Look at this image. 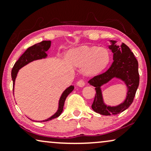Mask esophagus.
Instances as JSON below:
<instances>
[{"instance_id": "1", "label": "esophagus", "mask_w": 151, "mask_h": 151, "mask_svg": "<svg viewBox=\"0 0 151 151\" xmlns=\"http://www.w3.org/2000/svg\"><path fill=\"white\" fill-rule=\"evenodd\" d=\"M85 84H86V83H85V81H83V80H80V81H78L77 83V86L79 87H81V88L84 86Z\"/></svg>"}]
</instances>
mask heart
Listing matches in <instances>:
<instances>
[{"label": "heart", "instance_id": "heart-1", "mask_svg": "<svg viewBox=\"0 0 151 151\" xmlns=\"http://www.w3.org/2000/svg\"><path fill=\"white\" fill-rule=\"evenodd\" d=\"M67 59L72 65L82 67L86 65V70L89 74H97L109 64L110 54L105 48L97 47H81L70 49L66 54Z\"/></svg>", "mask_w": 151, "mask_h": 151}]
</instances>
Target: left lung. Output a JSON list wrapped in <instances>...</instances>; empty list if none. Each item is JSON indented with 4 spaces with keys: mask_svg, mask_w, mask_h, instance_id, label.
Masks as SVG:
<instances>
[{
    "mask_svg": "<svg viewBox=\"0 0 151 151\" xmlns=\"http://www.w3.org/2000/svg\"><path fill=\"white\" fill-rule=\"evenodd\" d=\"M111 45L109 49L113 53V63L107 71L95 76L88 81L91 86L95 87L96 94L92 109L102 115L117 114L122 112L132 104L136 90L139 85V63L129 47L122 43L116 44V41L109 40ZM112 78L121 79L127 88V97L125 101L116 106H107L104 102L101 87Z\"/></svg>",
    "mask_w": 151,
    "mask_h": 151,
    "instance_id": "obj_1",
    "label": "left lung"
}]
</instances>
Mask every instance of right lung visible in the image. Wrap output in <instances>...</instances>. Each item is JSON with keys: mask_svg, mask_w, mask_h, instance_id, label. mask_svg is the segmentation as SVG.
<instances>
[{"mask_svg": "<svg viewBox=\"0 0 151 151\" xmlns=\"http://www.w3.org/2000/svg\"><path fill=\"white\" fill-rule=\"evenodd\" d=\"M51 44V41H42L40 43L36 44H35V45L32 46V47L28 48V49L24 51V54L19 58V59L15 62L11 72L12 80V82H13V92L14 86H15V81L16 77H17V73H18L19 69L22 68L23 66H24V65H26L27 64H28L30 62L47 58V54L46 52H47V51L49 50V48H50ZM73 86H69L68 88H66V89L63 92V93H62L61 96L59 99V101H58V108L57 111H56V112L54 114H53L51 117L41 122L50 121V120L53 119H55L58 117V116H59L62 113V111H63V105H64L65 99H66L67 96H68L69 94L73 90ZM32 121H34V120H32Z\"/></svg>", "mask_w": 151, "mask_h": 151, "instance_id": "1", "label": "right lung"}]
</instances>
